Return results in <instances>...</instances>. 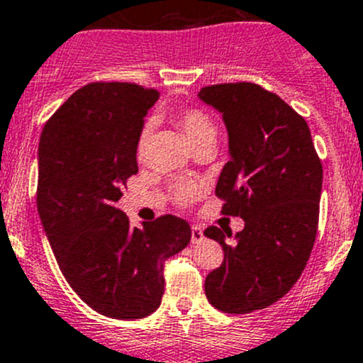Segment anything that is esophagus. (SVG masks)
Listing matches in <instances>:
<instances>
[{"instance_id": "1", "label": "esophagus", "mask_w": 363, "mask_h": 363, "mask_svg": "<svg viewBox=\"0 0 363 363\" xmlns=\"http://www.w3.org/2000/svg\"><path fill=\"white\" fill-rule=\"evenodd\" d=\"M201 240H203V231H201V228L193 226L191 228V243H200Z\"/></svg>"}]
</instances>
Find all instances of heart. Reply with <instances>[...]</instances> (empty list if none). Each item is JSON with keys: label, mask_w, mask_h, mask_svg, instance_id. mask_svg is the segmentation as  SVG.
Wrapping results in <instances>:
<instances>
[{"label": "heart", "mask_w": 363, "mask_h": 363, "mask_svg": "<svg viewBox=\"0 0 363 363\" xmlns=\"http://www.w3.org/2000/svg\"><path fill=\"white\" fill-rule=\"evenodd\" d=\"M174 121L182 132H184L186 139L191 144V147L201 146V144H216L217 139V127L213 123L212 116L207 111L200 108H186L181 109L174 114ZM152 127L150 123L144 125L140 130L139 137H137V146L135 152L137 156H143L146 151L147 143H150ZM175 198L179 201H189L196 194V188L191 184H181L174 189Z\"/></svg>", "instance_id": "obj_1"}]
</instances>
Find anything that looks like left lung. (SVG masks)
<instances>
[{
	"label": "left lung",
	"mask_w": 363,
	"mask_h": 363,
	"mask_svg": "<svg viewBox=\"0 0 363 363\" xmlns=\"http://www.w3.org/2000/svg\"><path fill=\"white\" fill-rule=\"evenodd\" d=\"M198 97L223 113L230 140L231 158L216 186L220 212L245 220L233 243L231 231H203L224 250L223 264L205 278V294L224 313L264 310L306 268L318 228L322 162L304 118L273 91L220 83Z\"/></svg>",
	"instance_id": "8db88e82"
}]
</instances>
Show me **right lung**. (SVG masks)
<instances>
[{"instance_id": "obj_1", "label": "right lung", "mask_w": 363, "mask_h": 363, "mask_svg": "<svg viewBox=\"0 0 363 363\" xmlns=\"http://www.w3.org/2000/svg\"><path fill=\"white\" fill-rule=\"evenodd\" d=\"M133 83H90L47 121L38 147V212L59 268L91 310L118 320L162 303L163 264L191 240L184 219L143 228L116 207L137 174V137L158 101Z\"/></svg>"}]
</instances>
